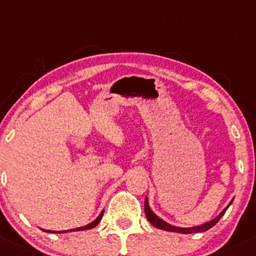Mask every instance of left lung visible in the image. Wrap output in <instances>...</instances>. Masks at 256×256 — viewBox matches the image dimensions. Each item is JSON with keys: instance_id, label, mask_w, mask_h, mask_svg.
Instances as JSON below:
<instances>
[{"instance_id": "1", "label": "left lung", "mask_w": 256, "mask_h": 256, "mask_svg": "<svg viewBox=\"0 0 256 256\" xmlns=\"http://www.w3.org/2000/svg\"><path fill=\"white\" fill-rule=\"evenodd\" d=\"M233 201V200H232ZM232 201H230V204H232ZM230 205L227 206V208L230 207ZM227 208L223 210L222 212L218 214V216L216 217L214 220H210V222L205 223V224H201V226H196V227H192V228H180V227H176V226H172L169 224V223L164 222L162 218H160V217L157 216V214H154V212L152 211V210L150 208V205H148V200H144V214H146V217L147 220H150V224L154 226L156 228H160V230H168V232H176V233H182V234H190V233H198V232H205V230H208L210 228L214 227V224H216L217 222L220 220V217L224 214V212L227 211Z\"/></svg>"}]
</instances>
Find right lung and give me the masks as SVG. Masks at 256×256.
Segmentation results:
<instances>
[{
  "label": "right lung",
  "instance_id": "right-lung-1",
  "mask_svg": "<svg viewBox=\"0 0 256 256\" xmlns=\"http://www.w3.org/2000/svg\"><path fill=\"white\" fill-rule=\"evenodd\" d=\"M103 214H104V211H102V214H99L98 218L94 220L92 223H90V224L83 226V227H80V228H74V230H70V232H71V230H90V228H94L96 224H98L99 222H100L102 217H103ZM45 232H51V230H45ZM64 232L66 233V232H68V230H60V232H52V233H64Z\"/></svg>",
  "mask_w": 256,
  "mask_h": 256
}]
</instances>
